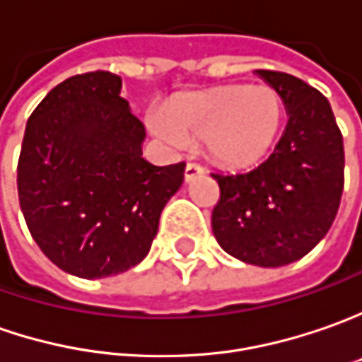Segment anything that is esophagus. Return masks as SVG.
Instances as JSON below:
<instances>
[{"label":"esophagus","mask_w":362,"mask_h":362,"mask_svg":"<svg viewBox=\"0 0 362 362\" xmlns=\"http://www.w3.org/2000/svg\"><path fill=\"white\" fill-rule=\"evenodd\" d=\"M204 174V168L200 166V164H196V162H188L186 164V170H184V178L186 182L194 180V178H198V176H202Z\"/></svg>","instance_id":"34e87169"}]
</instances>
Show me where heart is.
Wrapping results in <instances>:
<instances>
[{
    "instance_id": "b5f03b06",
    "label": "heart",
    "mask_w": 362,
    "mask_h": 362,
    "mask_svg": "<svg viewBox=\"0 0 362 362\" xmlns=\"http://www.w3.org/2000/svg\"><path fill=\"white\" fill-rule=\"evenodd\" d=\"M282 100L270 86H226L180 95L168 119L154 118L152 130L166 142H206L208 154L226 168H248L267 156L282 126Z\"/></svg>"
}]
</instances>
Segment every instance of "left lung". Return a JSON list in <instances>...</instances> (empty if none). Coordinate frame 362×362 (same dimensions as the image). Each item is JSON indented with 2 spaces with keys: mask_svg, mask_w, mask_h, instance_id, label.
Listing matches in <instances>:
<instances>
[{
  "mask_svg": "<svg viewBox=\"0 0 362 362\" xmlns=\"http://www.w3.org/2000/svg\"><path fill=\"white\" fill-rule=\"evenodd\" d=\"M282 98L288 124L258 168L212 174V232L234 258L274 268L308 255L332 226L344 186L343 134L329 100L284 71H256Z\"/></svg>",
  "mask_w": 362,
  "mask_h": 362,
  "instance_id": "8db88e82",
  "label": "left lung"
}]
</instances>
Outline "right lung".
I'll use <instances>...</instances> for the list:
<instances>
[{
	"mask_svg": "<svg viewBox=\"0 0 362 362\" xmlns=\"http://www.w3.org/2000/svg\"><path fill=\"white\" fill-rule=\"evenodd\" d=\"M112 71L71 76L45 95L25 126L19 206L33 240L56 267L106 279L142 262L186 164L142 158L144 124L119 98Z\"/></svg>",
	"mask_w": 362,
	"mask_h": 362,
	"instance_id": "1",
	"label": "right lung"
}]
</instances>
